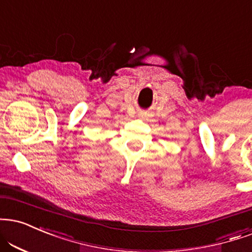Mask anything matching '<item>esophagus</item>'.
I'll return each instance as SVG.
<instances>
[{
	"label": "esophagus",
	"mask_w": 252,
	"mask_h": 252,
	"mask_svg": "<svg viewBox=\"0 0 252 252\" xmlns=\"http://www.w3.org/2000/svg\"><path fill=\"white\" fill-rule=\"evenodd\" d=\"M138 116H139V117H141V118H144L145 116H147V115H145L144 113H141V114H139V115H138Z\"/></svg>",
	"instance_id": "obj_1"
}]
</instances>
